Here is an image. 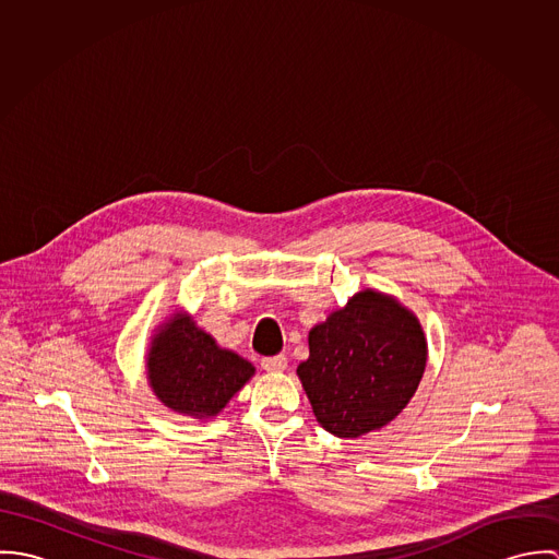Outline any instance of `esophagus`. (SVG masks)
Here are the masks:
<instances>
[{
	"label": "esophagus",
	"mask_w": 559,
	"mask_h": 559,
	"mask_svg": "<svg viewBox=\"0 0 559 559\" xmlns=\"http://www.w3.org/2000/svg\"><path fill=\"white\" fill-rule=\"evenodd\" d=\"M262 368L266 372H284L288 368V359L284 355H275V357H264L262 359Z\"/></svg>",
	"instance_id": "obj_1"
}]
</instances>
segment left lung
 Listing matches in <instances>:
<instances>
[{
	"label": "left lung",
	"mask_w": 559,
	"mask_h": 559,
	"mask_svg": "<svg viewBox=\"0 0 559 559\" xmlns=\"http://www.w3.org/2000/svg\"><path fill=\"white\" fill-rule=\"evenodd\" d=\"M297 377L320 426L344 439L381 430L417 392L428 342L396 297L364 288L314 324Z\"/></svg>",
	"instance_id": "1"
}]
</instances>
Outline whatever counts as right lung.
Returning <instances> with one entry per match:
<instances>
[{
    "instance_id": "add662e5",
    "label": "right lung",
    "mask_w": 559,
    "mask_h": 559,
    "mask_svg": "<svg viewBox=\"0 0 559 559\" xmlns=\"http://www.w3.org/2000/svg\"><path fill=\"white\" fill-rule=\"evenodd\" d=\"M253 374L247 359L222 348L189 314L160 322L146 353L153 394L174 413L200 421L217 417Z\"/></svg>"
}]
</instances>
